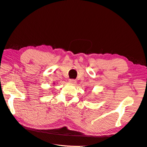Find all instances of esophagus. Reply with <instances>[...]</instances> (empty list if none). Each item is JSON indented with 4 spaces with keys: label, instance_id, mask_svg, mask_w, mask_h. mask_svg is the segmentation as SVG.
<instances>
[{
    "label": "esophagus",
    "instance_id": "obj_1",
    "mask_svg": "<svg viewBox=\"0 0 147 147\" xmlns=\"http://www.w3.org/2000/svg\"><path fill=\"white\" fill-rule=\"evenodd\" d=\"M69 82H70V83H72V84H75L76 83V80H74V79H70L69 80Z\"/></svg>",
    "mask_w": 147,
    "mask_h": 147
}]
</instances>
